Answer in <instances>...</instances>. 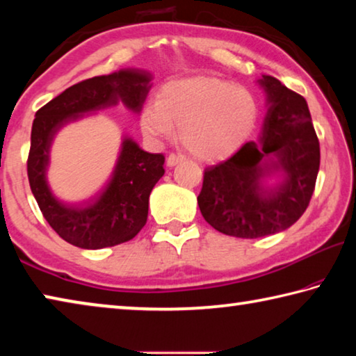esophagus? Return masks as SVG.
<instances>
[{
    "label": "esophagus",
    "mask_w": 356,
    "mask_h": 356,
    "mask_svg": "<svg viewBox=\"0 0 356 356\" xmlns=\"http://www.w3.org/2000/svg\"><path fill=\"white\" fill-rule=\"evenodd\" d=\"M185 159L182 155H176V154H170L168 155V159H166V166H170V168H172V166H176L177 163H180V161H184Z\"/></svg>",
    "instance_id": "esophagus-1"
}]
</instances>
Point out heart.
I'll use <instances>...</instances> for the list:
<instances>
[{
    "mask_svg": "<svg viewBox=\"0 0 356 356\" xmlns=\"http://www.w3.org/2000/svg\"><path fill=\"white\" fill-rule=\"evenodd\" d=\"M257 119L254 95L212 76L170 81L140 116L144 135L152 141L172 138L179 125L180 143L202 161L236 154L254 131Z\"/></svg>",
    "mask_w": 356,
    "mask_h": 356,
    "instance_id": "heart-1",
    "label": "heart"
}]
</instances>
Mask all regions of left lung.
<instances>
[{
    "instance_id": "1",
    "label": "left lung",
    "mask_w": 356,
    "mask_h": 356,
    "mask_svg": "<svg viewBox=\"0 0 356 356\" xmlns=\"http://www.w3.org/2000/svg\"><path fill=\"white\" fill-rule=\"evenodd\" d=\"M267 114L257 141L204 171L197 206L226 236L259 238L286 231L314 193L321 147L306 100L275 76L257 80Z\"/></svg>"
}]
</instances>
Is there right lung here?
Segmentation results:
<instances>
[{"label":"right lung","mask_w":356,"mask_h":356,"mask_svg":"<svg viewBox=\"0 0 356 356\" xmlns=\"http://www.w3.org/2000/svg\"><path fill=\"white\" fill-rule=\"evenodd\" d=\"M152 74L120 69L89 78L65 89L35 113L28 156L29 186L40 212L65 242L100 250L134 238L147 221L149 196L163 177L165 156L143 150L124 135L113 170L97 190L78 201L59 196L48 182L50 152L58 131L67 124L122 102L140 113L152 88Z\"/></svg>","instance_id":"right-lung-1"}]
</instances>
